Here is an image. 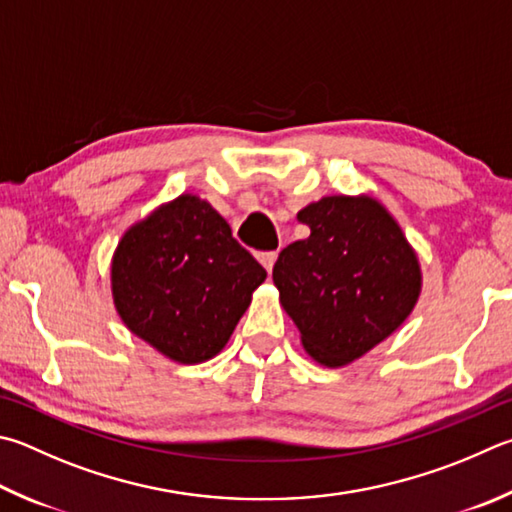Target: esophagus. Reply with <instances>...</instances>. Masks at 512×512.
I'll use <instances>...</instances> for the list:
<instances>
[{
	"label": "esophagus",
	"instance_id": "34e87169",
	"mask_svg": "<svg viewBox=\"0 0 512 512\" xmlns=\"http://www.w3.org/2000/svg\"><path fill=\"white\" fill-rule=\"evenodd\" d=\"M275 259H277V253H275V250H268V253H259V262H262V266L266 268L268 273L273 271V264H275Z\"/></svg>",
	"mask_w": 512,
	"mask_h": 512
}]
</instances>
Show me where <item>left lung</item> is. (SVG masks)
<instances>
[{"label": "left lung", "instance_id": "obj_1", "mask_svg": "<svg viewBox=\"0 0 512 512\" xmlns=\"http://www.w3.org/2000/svg\"><path fill=\"white\" fill-rule=\"evenodd\" d=\"M311 235L273 266L302 345L327 367L360 358L414 309L421 268L392 215L369 197H324L297 212Z\"/></svg>", "mask_w": 512, "mask_h": 512}]
</instances>
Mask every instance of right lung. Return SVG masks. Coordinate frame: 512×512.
<instances>
[{
    "mask_svg": "<svg viewBox=\"0 0 512 512\" xmlns=\"http://www.w3.org/2000/svg\"><path fill=\"white\" fill-rule=\"evenodd\" d=\"M264 280L226 219L192 194L129 228L111 262V291L129 331L185 365L226 347Z\"/></svg>",
    "mask_w": 512,
    "mask_h": 512,
    "instance_id": "add662e5",
    "label": "right lung"
}]
</instances>
